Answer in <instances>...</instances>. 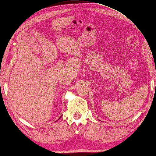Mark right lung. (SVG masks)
I'll return each instance as SVG.
<instances>
[{
  "instance_id": "right-lung-1",
  "label": "right lung",
  "mask_w": 156,
  "mask_h": 156,
  "mask_svg": "<svg viewBox=\"0 0 156 156\" xmlns=\"http://www.w3.org/2000/svg\"><path fill=\"white\" fill-rule=\"evenodd\" d=\"M61 116H62V115H61ZM60 118H61V117H60V118H59V119H60ZM59 119H58V120H59ZM56 121H58V120H56Z\"/></svg>"
}]
</instances>
